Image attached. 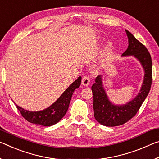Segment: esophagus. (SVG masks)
Segmentation results:
<instances>
[{"label": "esophagus", "mask_w": 159, "mask_h": 159, "mask_svg": "<svg viewBox=\"0 0 159 159\" xmlns=\"http://www.w3.org/2000/svg\"><path fill=\"white\" fill-rule=\"evenodd\" d=\"M90 83V80L88 76H83L82 79V85L83 86H88Z\"/></svg>", "instance_id": "34e87169"}]
</instances>
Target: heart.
Returning a JSON list of instances; mask_svg holds the SVG:
<instances>
[{"instance_id": "obj_1", "label": "heart", "mask_w": 159, "mask_h": 159, "mask_svg": "<svg viewBox=\"0 0 159 159\" xmlns=\"http://www.w3.org/2000/svg\"><path fill=\"white\" fill-rule=\"evenodd\" d=\"M110 50H111V45H109L106 49V52H105V55H104V59H106L107 57V56L109 55Z\"/></svg>"}]
</instances>
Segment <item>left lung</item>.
Returning a JSON list of instances; mask_svg holds the SVG:
<instances>
[{"label":"left lung","mask_w":159,"mask_h":159,"mask_svg":"<svg viewBox=\"0 0 159 159\" xmlns=\"http://www.w3.org/2000/svg\"><path fill=\"white\" fill-rule=\"evenodd\" d=\"M128 38V47L123 57L133 56L141 64L144 71L141 89L135 98L125 104L117 105L109 100L104 90L102 76L95 79L92 85L93 95L94 116L100 124L114 127L124 124L137 114L149 93L152 80V61L147 48L135 39L133 34L125 30Z\"/></svg>","instance_id":"left-lung-1"}]
</instances>
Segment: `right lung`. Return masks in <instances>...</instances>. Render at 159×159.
<instances>
[{
    "instance_id": "1",
    "label": "right lung",
    "mask_w": 159,
    "mask_h": 159,
    "mask_svg": "<svg viewBox=\"0 0 159 159\" xmlns=\"http://www.w3.org/2000/svg\"><path fill=\"white\" fill-rule=\"evenodd\" d=\"M81 77L78 79L70 85L66 90L54 103L47 109L39 111H30L17 106L22 116L31 123L43 125L51 126L58 123L64 117L68 110L72 95L76 88L80 87Z\"/></svg>"
}]
</instances>
